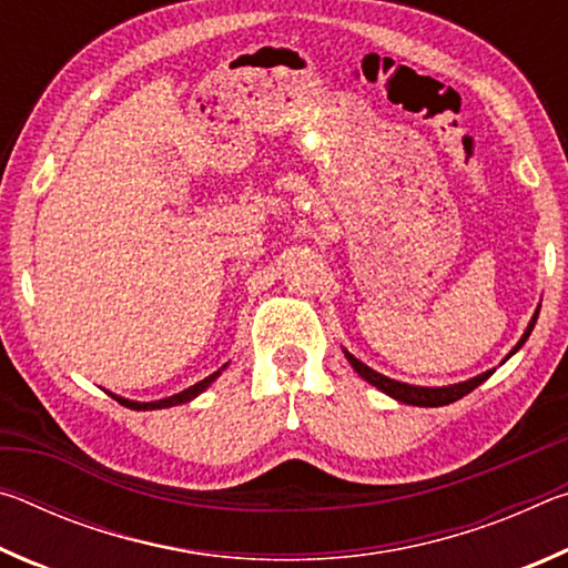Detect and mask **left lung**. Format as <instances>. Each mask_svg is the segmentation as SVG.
<instances>
[{
	"label": "left lung",
	"instance_id": "1",
	"mask_svg": "<svg viewBox=\"0 0 568 568\" xmlns=\"http://www.w3.org/2000/svg\"><path fill=\"white\" fill-rule=\"evenodd\" d=\"M536 318H538V307H536V313H534L531 323H528L526 333L521 335V341H518V343L514 345V351L508 353L506 358H511V355H514L518 348H521V345L528 341V335H531L534 325H536ZM343 353H345V358H348V363L353 365V371L358 373L361 378H365V381L371 383V386H376L378 390L386 393V396L396 398V400H400V403H408V406H423V408L448 406V403H454V400H458V398L468 396V393L474 390V388H478L480 383H484L486 378H491V376H494V371H486V373H480V376H476V378H468V381H464V383H454V386H440V388L410 386V383L393 381V378H388V376H383V373L368 368V365L361 363V361L355 358V355H351L348 351H343ZM506 358H504V361H506Z\"/></svg>",
	"mask_w": 568,
	"mask_h": 568
}]
</instances>
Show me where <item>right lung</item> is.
<instances>
[{"label": "right lung", "instance_id": "1", "mask_svg": "<svg viewBox=\"0 0 568 568\" xmlns=\"http://www.w3.org/2000/svg\"><path fill=\"white\" fill-rule=\"evenodd\" d=\"M220 371H225V365ZM220 371H215L213 376H207V378H203L200 383H195V386H190V388H185L182 393H175V396H170V398H162V400H152V403H140V400H128V398H120V396H114V393H110V396L118 400V403H122V406H128V408H132V410H158V408H170V406H180V403H187V400H192V398H197L200 393H203L210 383H213L217 376H220Z\"/></svg>", "mask_w": 568, "mask_h": 568}]
</instances>
